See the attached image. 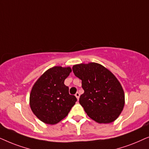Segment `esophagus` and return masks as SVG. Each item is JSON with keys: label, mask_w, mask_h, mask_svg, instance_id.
Segmentation results:
<instances>
[{"label": "esophagus", "mask_w": 149, "mask_h": 149, "mask_svg": "<svg viewBox=\"0 0 149 149\" xmlns=\"http://www.w3.org/2000/svg\"><path fill=\"white\" fill-rule=\"evenodd\" d=\"M75 96L76 97V98L78 99V100H79V98H80V93H79L78 92H77L76 93V95H75Z\"/></svg>", "instance_id": "34e87169"}]
</instances>
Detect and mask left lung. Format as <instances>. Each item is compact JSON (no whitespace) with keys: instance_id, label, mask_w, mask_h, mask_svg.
I'll return each mask as SVG.
<instances>
[{"instance_id":"obj_1","label":"left lung","mask_w":149,"mask_h":149,"mask_svg":"<svg viewBox=\"0 0 149 149\" xmlns=\"http://www.w3.org/2000/svg\"><path fill=\"white\" fill-rule=\"evenodd\" d=\"M75 76L82 80L84 93L79 102L87 115L99 123L114 121L125 105V94L121 84L113 73L96 63L75 65Z\"/></svg>"}]
</instances>
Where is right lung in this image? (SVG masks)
Masks as SVG:
<instances>
[{"label": "right lung", "instance_id": "right-lung-1", "mask_svg": "<svg viewBox=\"0 0 149 149\" xmlns=\"http://www.w3.org/2000/svg\"><path fill=\"white\" fill-rule=\"evenodd\" d=\"M71 67L55 66L47 69L32 88L30 106L34 114L46 124L54 125L66 117L77 99L69 95L65 80Z\"/></svg>", "mask_w": 149, "mask_h": 149}]
</instances>
